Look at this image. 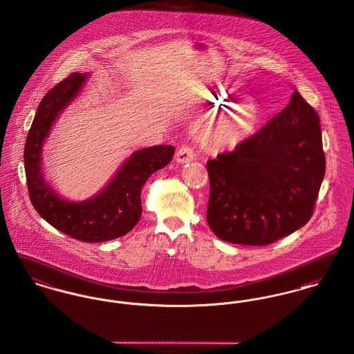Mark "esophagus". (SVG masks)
<instances>
[{"mask_svg": "<svg viewBox=\"0 0 354 354\" xmlns=\"http://www.w3.org/2000/svg\"><path fill=\"white\" fill-rule=\"evenodd\" d=\"M175 159L178 163L180 165H185V163H189L195 159V153H194V149L192 147L183 146L180 147L175 155Z\"/></svg>", "mask_w": 354, "mask_h": 354, "instance_id": "34e87169", "label": "esophagus"}]
</instances>
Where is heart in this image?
I'll list each match as a JSON object with an SVG mask.
<instances>
[{
  "label": "heart",
  "instance_id": "1",
  "mask_svg": "<svg viewBox=\"0 0 354 354\" xmlns=\"http://www.w3.org/2000/svg\"><path fill=\"white\" fill-rule=\"evenodd\" d=\"M216 97L218 100H214L215 103L212 104L214 111H223L234 105V100L227 93L216 92ZM257 116L258 109L255 103L251 100L243 102L209 129L208 145L219 149L238 146L249 135L257 122Z\"/></svg>",
  "mask_w": 354,
  "mask_h": 354
}]
</instances>
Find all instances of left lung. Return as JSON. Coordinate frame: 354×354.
<instances>
[{
	"mask_svg": "<svg viewBox=\"0 0 354 354\" xmlns=\"http://www.w3.org/2000/svg\"><path fill=\"white\" fill-rule=\"evenodd\" d=\"M206 166L212 232L236 245L274 243L312 218L326 168L319 116L294 91L255 135Z\"/></svg>",
	"mask_w": 354,
	"mask_h": 354,
	"instance_id": "obj_1",
	"label": "left lung"
}]
</instances>
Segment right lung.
I'll return each mask as SVG.
<instances>
[{
    "label": "right lung",
    "instance_id": "right-lung-1",
    "mask_svg": "<svg viewBox=\"0 0 354 354\" xmlns=\"http://www.w3.org/2000/svg\"><path fill=\"white\" fill-rule=\"evenodd\" d=\"M86 73H72L53 86L37 108L26 136L24 163L30 202L49 225L82 242L96 243L123 236L142 216L140 194L147 179L166 167L172 146H153L133 152L106 187L85 202H69L44 180L42 143L60 112L79 93Z\"/></svg>",
    "mask_w": 354,
    "mask_h": 354
}]
</instances>
